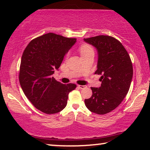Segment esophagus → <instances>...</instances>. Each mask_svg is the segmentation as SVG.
<instances>
[{
    "instance_id": "34e87169",
    "label": "esophagus",
    "mask_w": 150,
    "mask_h": 150,
    "mask_svg": "<svg viewBox=\"0 0 150 150\" xmlns=\"http://www.w3.org/2000/svg\"><path fill=\"white\" fill-rule=\"evenodd\" d=\"M78 87L79 88H81V89H83V88H84L86 87L85 85H78Z\"/></svg>"
}]
</instances>
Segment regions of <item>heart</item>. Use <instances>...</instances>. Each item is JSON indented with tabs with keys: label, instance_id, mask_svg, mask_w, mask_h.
<instances>
[{
	"label": "heart",
	"instance_id": "1",
	"mask_svg": "<svg viewBox=\"0 0 150 150\" xmlns=\"http://www.w3.org/2000/svg\"><path fill=\"white\" fill-rule=\"evenodd\" d=\"M80 52L81 55H85L90 53H94L93 48L91 47L90 45H82L80 47Z\"/></svg>",
	"mask_w": 150,
	"mask_h": 150
}]
</instances>
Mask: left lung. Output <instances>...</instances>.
I'll list each match as a JSON object with an SVG mask.
<instances>
[{"label": "left lung", "instance_id": "obj_1", "mask_svg": "<svg viewBox=\"0 0 150 150\" xmlns=\"http://www.w3.org/2000/svg\"><path fill=\"white\" fill-rule=\"evenodd\" d=\"M95 47L98 53L97 69L101 75L100 87H91L93 95L85 100L92 112L105 115L115 109L125 98L130 87L133 67L130 57L121 43L108 35L84 38Z\"/></svg>", "mask_w": 150, "mask_h": 150}]
</instances>
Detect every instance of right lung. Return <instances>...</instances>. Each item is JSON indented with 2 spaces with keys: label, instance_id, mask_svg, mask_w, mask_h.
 Returning <instances> with one entry per match:
<instances>
[{
  "label": "right lung",
  "instance_id": "obj_1",
  "mask_svg": "<svg viewBox=\"0 0 150 150\" xmlns=\"http://www.w3.org/2000/svg\"><path fill=\"white\" fill-rule=\"evenodd\" d=\"M77 39L47 33L30 42L20 63L19 81L24 93L35 108L45 114L62 111L69 93L76 88L73 83L63 84L53 77L64 56Z\"/></svg>",
  "mask_w": 150,
  "mask_h": 150
}]
</instances>
